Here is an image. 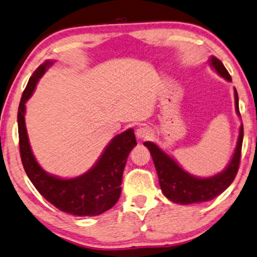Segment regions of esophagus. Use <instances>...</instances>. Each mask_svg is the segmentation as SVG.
I'll return each mask as SVG.
<instances>
[{"instance_id":"34e87169","label":"esophagus","mask_w":257,"mask_h":257,"mask_svg":"<svg viewBox=\"0 0 257 257\" xmlns=\"http://www.w3.org/2000/svg\"><path fill=\"white\" fill-rule=\"evenodd\" d=\"M150 135H152V131L149 128H147V126H140L138 131H136V138L140 140L148 139Z\"/></svg>"}]
</instances>
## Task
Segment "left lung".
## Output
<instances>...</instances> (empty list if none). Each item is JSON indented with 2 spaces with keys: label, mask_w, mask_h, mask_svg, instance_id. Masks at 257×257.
Masks as SVG:
<instances>
[{
  "label": "left lung",
  "mask_w": 257,
  "mask_h": 257,
  "mask_svg": "<svg viewBox=\"0 0 257 257\" xmlns=\"http://www.w3.org/2000/svg\"><path fill=\"white\" fill-rule=\"evenodd\" d=\"M210 64L222 77H224L227 81H231V76L220 60L216 57H211ZM235 108L236 112L240 115L236 89ZM242 141H243V125H241L240 128L237 145H236L230 163L223 172L208 179H200V177L190 175L189 173L181 168L175 160L161 150L155 143L145 142L143 145L149 149L150 155L153 157L157 175H159L161 189L166 197L179 204H191L211 201L230 186L240 167Z\"/></svg>",
  "instance_id": "1"
}]
</instances>
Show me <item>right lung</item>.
<instances>
[{
  "label": "right lung",
  "instance_id": "right-lung-1",
  "mask_svg": "<svg viewBox=\"0 0 257 257\" xmlns=\"http://www.w3.org/2000/svg\"><path fill=\"white\" fill-rule=\"evenodd\" d=\"M53 62L47 61L34 71L23 91L17 112L20 155L27 175L39 193L57 209L76 216H96L114 206L121 195L122 174L132 149L138 145L133 129L115 136L97 163L75 179H59L49 175L36 162L27 135L26 102L32 96L37 81Z\"/></svg>",
  "mask_w": 257,
  "mask_h": 257
}]
</instances>
